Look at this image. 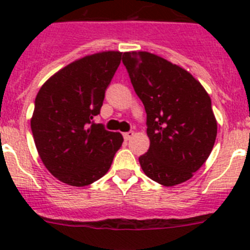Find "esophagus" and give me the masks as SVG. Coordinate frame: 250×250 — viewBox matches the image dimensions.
<instances>
[{
  "instance_id": "1",
  "label": "esophagus",
  "mask_w": 250,
  "mask_h": 250,
  "mask_svg": "<svg viewBox=\"0 0 250 250\" xmlns=\"http://www.w3.org/2000/svg\"><path fill=\"white\" fill-rule=\"evenodd\" d=\"M123 136H124V139H125V140H130V139H131L132 136H134V131H132V130H130V131L124 132Z\"/></svg>"
}]
</instances>
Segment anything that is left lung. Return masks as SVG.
Wrapping results in <instances>:
<instances>
[{
    "instance_id": "1",
    "label": "left lung",
    "mask_w": 250,
    "mask_h": 250,
    "mask_svg": "<svg viewBox=\"0 0 250 250\" xmlns=\"http://www.w3.org/2000/svg\"><path fill=\"white\" fill-rule=\"evenodd\" d=\"M123 63L146 112L150 147L139 158L141 169L165 187L187 182L215 143L209 95L184 68L150 52H124Z\"/></svg>"
}]
</instances>
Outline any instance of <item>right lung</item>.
<instances>
[{
    "label": "right lung",
    "instance_id": "right-lung-1",
    "mask_svg": "<svg viewBox=\"0 0 250 250\" xmlns=\"http://www.w3.org/2000/svg\"><path fill=\"white\" fill-rule=\"evenodd\" d=\"M121 56L119 51H107L77 60L50 77L35 99V144L60 182L72 187L96 182L109 171L123 144L120 132L94 123Z\"/></svg>",
    "mask_w": 250,
    "mask_h": 250
}]
</instances>
